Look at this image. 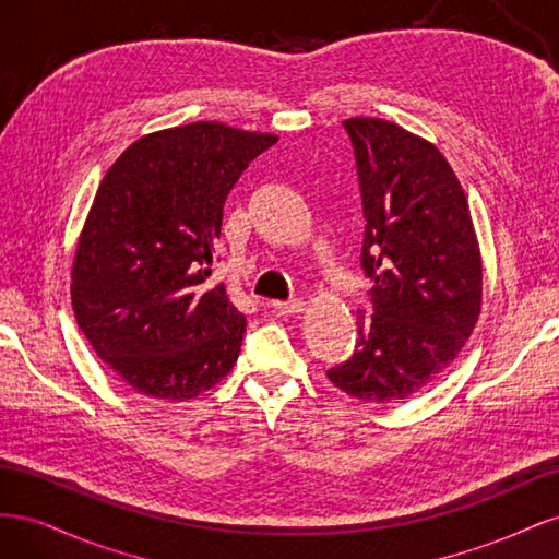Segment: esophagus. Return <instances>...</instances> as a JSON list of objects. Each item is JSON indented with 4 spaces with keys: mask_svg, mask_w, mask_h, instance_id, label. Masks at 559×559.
I'll return each mask as SVG.
<instances>
[{
    "mask_svg": "<svg viewBox=\"0 0 559 559\" xmlns=\"http://www.w3.org/2000/svg\"><path fill=\"white\" fill-rule=\"evenodd\" d=\"M275 312L280 314H298L306 310V302H302L300 298H294V300H286V302H273Z\"/></svg>",
    "mask_w": 559,
    "mask_h": 559,
    "instance_id": "esophagus-1",
    "label": "esophagus"
}]
</instances>
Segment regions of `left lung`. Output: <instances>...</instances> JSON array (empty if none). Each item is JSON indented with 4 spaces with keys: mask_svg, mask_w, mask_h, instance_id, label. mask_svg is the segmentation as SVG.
Returning <instances> with one entry per match:
<instances>
[{
    "mask_svg": "<svg viewBox=\"0 0 559 559\" xmlns=\"http://www.w3.org/2000/svg\"><path fill=\"white\" fill-rule=\"evenodd\" d=\"M357 160L364 245L373 282L352 357L329 380L368 403H399L456 359L483 302L480 249L468 202L431 142L382 118L343 123Z\"/></svg>",
    "mask_w": 559,
    "mask_h": 559,
    "instance_id": "1",
    "label": "left lung"
}]
</instances>
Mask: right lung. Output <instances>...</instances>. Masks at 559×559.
I'll return each mask as SVG.
<instances>
[{"label":"right lung","mask_w":559,"mask_h":559,"mask_svg":"<svg viewBox=\"0 0 559 559\" xmlns=\"http://www.w3.org/2000/svg\"><path fill=\"white\" fill-rule=\"evenodd\" d=\"M275 142L214 121L151 132L99 183L74 253L72 308L134 392L195 399L238 361L247 319L207 277L226 198Z\"/></svg>","instance_id":"1"}]
</instances>
